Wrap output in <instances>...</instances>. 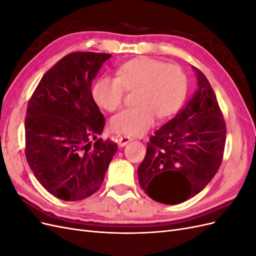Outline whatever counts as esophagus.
Listing matches in <instances>:
<instances>
[{
  "label": "esophagus",
  "mask_w": 256,
  "mask_h": 256,
  "mask_svg": "<svg viewBox=\"0 0 256 256\" xmlns=\"http://www.w3.org/2000/svg\"><path fill=\"white\" fill-rule=\"evenodd\" d=\"M130 141H132V138L127 136H118V143L120 146H125Z\"/></svg>",
  "instance_id": "obj_1"
}]
</instances>
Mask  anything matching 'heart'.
<instances>
[{
	"mask_svg": "<svg viewBox=\"0 0 256 256\" xmlns=\"http://www.w3.org/2000/svg\"><path fill=\"white\" fill-rule=\"evenodd\" d=\"M126 90H136V106L113 116L111 127L118 134L141 136L152 126L156 115L164 120L180 109L188 81L180 66L143 56L122 65L118 76H102L92 88V97L102 109L114 112L122 106Z\"/></svg>",
	"mask_w": 256,
	"mask_h": 256,
	"instance_id": "1",
	"label": "heart"
}]
</instances>
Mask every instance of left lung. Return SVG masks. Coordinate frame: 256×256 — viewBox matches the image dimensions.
Wrapping results in <instances>:
<instances>
[{
	"mask_svg": "<svg viewBox=\"0 0 256 256\" xmlns=\"http://www.w3.org/2000/svg\"><path fill=\"white\" fill-rule=\"evenodd\" d=\"M193 69L198 90L174 118L154 131L138 168L141 188L162 204H180L196 196L218 172L223 158V114L210 83Z\"/></svg>",
	"mask_w": 256,
	"mask_h": 256,
	"instance_id": "1",
	"label": "left lung"
}]
</instances>
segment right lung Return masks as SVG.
Instances as JSON below:
<instances>
[{"label": "right lung", "instance_id": "1", "mask_svg": "<svg viewBox=\"0 0 256 256\" xmlns=\"http://www.w3.org/2000/svg\"><path fill=\"white\" fill-rule=\"evenodd\" d=\"M111 54L72 52L44 74L26 118V157L37 180L58 198L81 200L102 187L118 144L98 138L106 120L92 81Z\"/></svg>", "mask_w": 256, "mask_h": 256}]
</instances>
